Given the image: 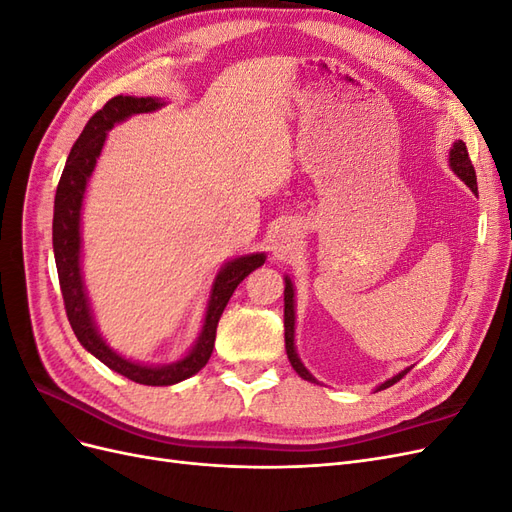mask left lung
<instances>
[{"mask_svg": "<svg viewBox=\"0 0 512 512\" xmlns=\"http://www.w3.org/2000/svg\"><path fill=\"white\" fill-rule=\"evenodd\" d=\"M451 166H453L455 173L461 177V181H466V185H468V188H470L472 192H478L476 170H474L472 160H470V156H468V147H466V143H463V141H457V143L453 145V149H451ZM292 297H294V290H292L290 280L286 277V290H284V339H286V354H288V359H290V365L294 367V371H297V374H299L303 380L316 382V380L312 378V374H309V371L303 367V363L299 361L297 352H294V299H292ZM408 371H410V367L401 371V374H397L395 378L386 380L384 384L378 386V391L389 389V386H393L395 382H399L401 378H404V376L408 374Z\"/></svg>", "mask_w": 512, "mask_h": 512, "instance_id": "1", "label": "left lung"}]
</instances>
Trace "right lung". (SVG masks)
Wrapping results in <instances>:
<instances>
[{"mask_svg":"<svg viewBox=\"0 0 512 512\" xmlns=\"http://www.w3.org/2000/svg\"><path fill=\"white\" fill-rule=\"evenodd\" d=\"M162 102L156 98H132V96H115L108 100L100 111L87 121L85 130L76 138L74 147L70 149V156L66 160L64 173H61L57 194H55V213H53V250H55V265L59 275L61 297H64L66 314L70 320V327L76 339L100 359L106 367H111L117 374L126 376L132 382L147 384V386H168L181 382L198 374L209 361V356L215 346V331H218V322L228 305L232 292L250 275L258 269L265 256L252 254L241 256L237 260L228 262L220 271L218 280L213 284L211 301L207 309L205 327L200 333L194 350L185 356V359L166 365V367H145L123 359L117 352L108 348L102 337L98 335L94 320L89 314V305L85 297V288L81 280V205L83 194L87 188V179L91 170L96 166V160L106 141V132L111 130L117 121H123L134 113H149L160 108Z\"/></svg>","mask_w":512,"mask_h":512,"instance_id":"add662e5","label":"right lung"}]
</instances>
